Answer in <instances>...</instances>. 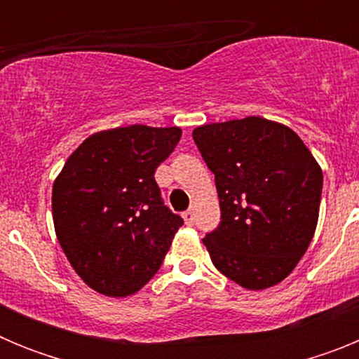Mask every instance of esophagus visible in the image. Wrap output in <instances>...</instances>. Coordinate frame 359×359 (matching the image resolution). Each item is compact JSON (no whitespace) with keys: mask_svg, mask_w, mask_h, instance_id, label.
Segmentation results:
<instances>
[{"mask_svg":"<svg viewBox=\"0 0 359 359\" xmlns=\"http://www.w3.org/2000/svg\"><path fill=\"white\" fill-rule=\"evenodd\" d=\"M182 217H183V221H185V224H192V223H194V212H192V210L183 212Z\"/></svg>","mask_w":359,"mask_h":359,"instance_id":"obj_1","label":"esophagus"}]
</instances>
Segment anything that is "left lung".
I'll list each match as a JSON object with an SVG mask.
<instances>
[{
	"mask_svg": "<svg viewBox=\"0 0 359 359\" xmlns=\"http://www.w3.org/2000/svg\"><path fill=\"white\" fill-rule=\"evenodd\" d=\"M215 174L221 223L207 233L215 268L246 290L282 282L315 236L322 169L300 136L261 116L192 131Z\"/></svg>",
	"mask_w": 359,
	"mask_h": 359,
	"instance_id": "1",
	"label": "left lung"
}]
</instances>
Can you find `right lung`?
<instances>
[{
	"mask_svg": "<svg viewBox=\"0 0 359 359\" xmlns=\"http://www.w3.org/2000/svg\"><path fill=\"white\" fill-rule=\"evenodd\" d=\"M180 128L128 126L88 136L52 189L57 239L82 280L106 297H129L154 277L183 224L161 201L158 165Z\"/></svg>",
	"mask_w": 359,
	"mask_h": 359,
	"instance_id": "1",
	"label": "right lung"
}]
</instances>
